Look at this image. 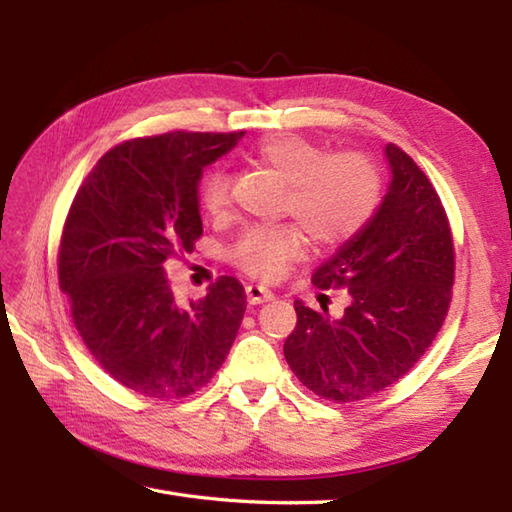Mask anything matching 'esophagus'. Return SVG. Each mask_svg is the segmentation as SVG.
Returning <instances> with one entry per match:
<instances>
[{
    "instance_id": "34e87169",
    "label": "esophagus",
    "mask_w": 512,
    "mask_h": 512,
    "mask_svg": "<svg viewBox=\"0 0 512 512\" xmlns=\"http://www.w3.org/2000/svg\"><path fill=\"white\" fill-rule=\"evenodd\" d=\"M246 299H248V303H253V306H257V303H264V301L273 299V292H270L264 286H259V284H248L246 286Z\"/></svg>"
}]
</instances>
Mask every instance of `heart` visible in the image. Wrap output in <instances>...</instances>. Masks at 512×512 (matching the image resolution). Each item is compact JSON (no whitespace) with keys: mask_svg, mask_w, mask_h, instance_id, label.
<instances>
[{"mask_svg":"<svg viewBox=\"0 0 512 512\" xmlns=\"http://www.w3.org/2000/svg\"><path fill=\"white\" fill-rule=\"evenodd\" d=\"M250 160L288 184L286 213L314 246L328 248L356 235L374 215L380 200V176L372 160L358 151L328 149L297 134H275L259 143ZM204 211L222 217L231 206V176L213 169L200 189ZM301 253L295 228H250L233 246V262L262 279L284 275Z\"/></svg>","mask_w":512,"mask_h":512,"instance_id":"1","label":"heart"}]
</instances>
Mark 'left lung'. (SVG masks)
<instances>
[{
    "mask_svg": "<svg viewBox=\"0 0 512 512\" xmlns=\"http://www.w3.org/2000/svg\"><path fill=\"white\" fill-rule=\"evenodd\" d=\"M383 204L312 275L317 288H347L341 319L295 301L284 343L292 372L314 394L354 402L398 383L420 361L449 312L455 275L451 226L436 189L389 143Z\"/></svg>",
    "mask_w": 512,
    "mask_h": 512,
    "instance_id": "obj_1",
    "label": "left lung"
}]
</instances>
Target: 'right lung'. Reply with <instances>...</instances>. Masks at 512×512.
I'll list each match as a JSON object with an SVG mask.
<instances>
[{
	"instance_id": "obj_1",
	"label": "right lung",
	"mask_w": 512,
	"mask_h": 512,
	"mask_svg": "<svg viewBox=\"0 0 512 512\" xmlns=\"http://www.w3.org/2000/svg\"><path fill=\"white\" fill-rule=\"evenodd\" d=\"M244 132L134 138L96 162L74 195L59 246L72 321L107 374L149 398H184L215 376L244 319L246 295L220 277L180 303L165 264L202 235L204 167Z\"/></svg>"
}]
</instances>
